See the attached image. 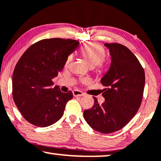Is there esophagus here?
I'll use <instances>...</instances> for the list:
<instances>
[{
  "instance_id": "esophagus-1",
  "label": "esophagus",
  "mask_w": 161,
  "mask_h": 161,
  "mask_svg": "<svg viewBox=\"0 0 161 161\" xmlns=\"http://www.w3.org/2000/svg\"><path fill=\"white\" fill-rule=\"evenodd\" d=\"M73 95L74 96H84V93L79 90H74V91H73Z\"/></svg>"
}]
</instances>
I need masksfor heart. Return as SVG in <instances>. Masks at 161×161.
<instances>
[{"mask_svg": "<svg viewBox=\"0 0 161 161\" xmlns=\"http://www.w3.org/2000/svg\"><path fill=\"white\" fill-rule=\"evenodd\" d=\"M81 53L83 58L85 59L87 65L91 68H93L98 65V72H101L102 70V63L105 58V52L104 48L101 45L96 43V42H89L85 44L82 48ZM72 59V56H68L66 60L65 65L67 66L68 63Z\"/></svg>", "mask_w": 161, "mask_h": 161, "instance_id": "obj_1", "label": "heart"}]
</instances>
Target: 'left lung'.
<instances>
[{
    "label": "left lung",
    "instance_id": "obj_1",
    "mask_svg": "<svg viewBox=\"0 0 161 161\" xmlns=\"http://www.w3.org/2000/svg\"><path fill=\"white\" fill-rule=\"evenodd\" d=\"M111 64L101 79L104 102L99 105L93 97L91 109L84 111V119L92 129L109 134L121 130L135 116L141 106L145 85V73L138 59L123 45L104 43Z\"/></svg>",
    "mask_w": 161,
    "mask_h": 161
}]
</instances>
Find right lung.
Masks as SVG:
<instances>
[{
  "instance_id": "right-lung-1",
  "label": "right lung",
  "mask_w": 161,
  "mask_h": 161,
  "mask_svg": "<svg viewBox=\"0 0 161 161\" xmlns=\"http://www.w3.org/2000/svg\"><path fill=\"white\" fill-rule=\"evenodd\" d=\"M79 46V41L70 39L42 40L30 46L19 59L12 76V94L17 108L29 123L46 127L63 115L73 93H63L57 85L53 87L52 79Z\"/></svg>"
}]
</instances>
